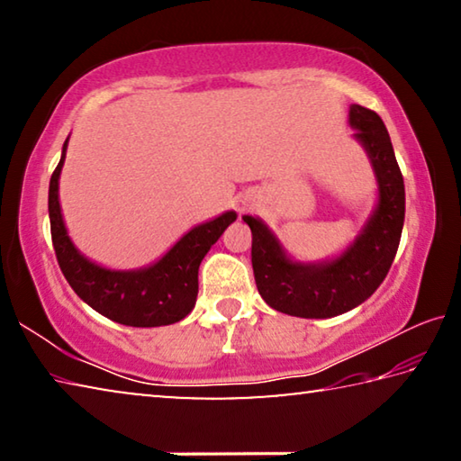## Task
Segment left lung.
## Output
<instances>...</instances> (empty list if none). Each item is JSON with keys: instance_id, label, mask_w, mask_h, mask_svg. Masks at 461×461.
<instances>
[{"instance_id": "obj_1", "label": "left lung", "mask_w": 461, "mask_h": 461, "mask_svg": "<svg viewBox=\"0 0 461 461\" xmlns=\"http://www.w3.org/2000/svg\"><path fill=\"white\" fill-rule=\"evenodd\" d=\"M354 138L368 154L378 183V203L364 228L339 256L299 262L286 254L260 217L244 215L252 230V268L262 299L280 313L327 319L348 313L386 278L404 223V181L384 122L372 109L349 105Z\"/></svg>"}]
</instances>
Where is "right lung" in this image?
<instances>
[{
	"mask_svg": "<svg viewBox=\"0 0 461 461\" xmlns=\"http://www.w3.org/2000/svg\"><path fill=\"white\" fill-rule=\"evenodd\" d=\"M68 138L62 146L60 162L49 186V217L52 246L59 267L73 291L115 323L130 327H160L191 313L199 293V264L221 238L236 212H225L215 220L194 225L168 252L144 268L113 270L91 262L68 238L59 201L60 170L65 165Z\"/></svg>",
	"mask_w": 461,
	"mask_h": 461,
	"instance_id": "add662e5",
	"label": "right lung"
}]
</instances>
